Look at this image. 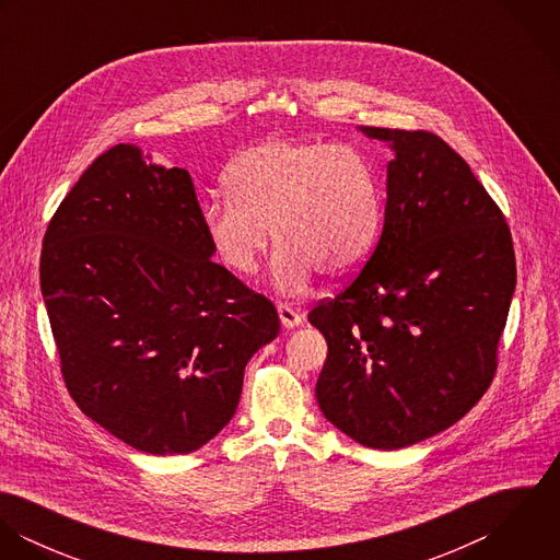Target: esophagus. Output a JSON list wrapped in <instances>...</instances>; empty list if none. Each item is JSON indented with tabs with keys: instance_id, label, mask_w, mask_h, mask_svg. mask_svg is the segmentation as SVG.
<instances>
[{
	"instance_id": "obj_1",
	"label": "esophagus",
	"mask_w": 560,
	"mask_h": 560,
	"mask_svg": "<svg viewBox=\"0 0 560 560\" xmlns=\"http://www.w3.org/2000/svg\"><path fill=\"white\" fill-rule=\"evenodd\" d=\"M278 315H280L282 325L289 327V329H291V327H298V325L302 323V319H304L298 308H293L291 304H282V302L278 304Z\"/></svg>"
}]
</instances>
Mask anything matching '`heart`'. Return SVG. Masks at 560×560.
Segmentation results:
<instances>
[{
	"instance_id": "b5f03b06",
	"label": "heart",
	"mask_w": 560,
	"mask_h": 560,
	"mask_svg": "<svg viewBox=\"0 0 560 560\" xmlns=\"http://www.w3.org/2000/svg\"><path fill=\"white\" fill-rule=\"evenodd\" d=\"M229 196L202 207V229L215 256L252 276L280 245L273 278L282 291L304 289L317 271L329 280L358 273L382 229V191L373 163L345 144L271 138L237 155L224 176Z\"/></svg>"
}]
</instances>
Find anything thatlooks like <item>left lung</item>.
I'll use <instances>...</instances> for the list:
<instances>
[{
	"instance_id": "obj_1",
	"label": "left lung",
	"mask_w": 560,
	"mask_h": 560,
	"mask_svg": "<svg viewBox=\"0 0 560 560\" xmlns=\"http://www.w3.org/2000/svg\"><path fill=\"white\" fill-rule=\"evenodd\" d=\"M362 133L395 151L384 229L362 271L308 315L327 340L317 400L358 444L397 451L455 424L489 388L515 252L502 211L442 138Z\"/></svg>"
}]
</instances>
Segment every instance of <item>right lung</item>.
Instances as JSON below:
<instances>
[{"label": "right lung", "mask_w": 560, "mask_h": 560, "mask_svg": "<svg viewBox=\"0 0 560 560\" xmlns=\"http://www.w3.org/2000/svg\"><path fill=\"white\" fill-rule=\"evenodd\" d=\"M183 167L118 144L54 213L40 291L65 384L125 444L185 455L235 416L247 360L280 331L273 304L211 260Z\"/></svg>", "instance_id": "add662e5"}]
</instances>
